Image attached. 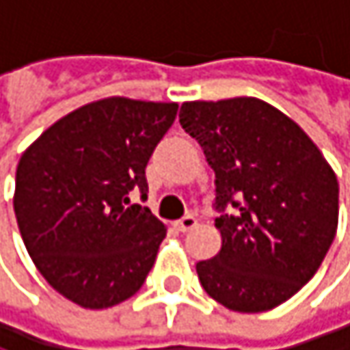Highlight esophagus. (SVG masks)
<instances>
[{
  "mask_svg": "<svg viewBox=\"0 0 350 350\" xmlns=\"http://www.w3.org/2000/svg\"><path fill=\"white\" fill-rule=\"evenodd\" d=\"M174 226H176L178 232H191V230H195L199 226V221H197L195 215H187V217H183L180 221H176Z\"/></svg>",
  "mask_w": 350,
  "mask_h": 350,
  "instance_id": "obj_1",
  "label": "esophagus"
}]
</instances>
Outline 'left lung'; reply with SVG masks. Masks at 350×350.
Masks as SVG:
<instances>
[{
    "label": "left lung",
    "instance_id": "1",
    "mask_svg": "<svg viewBox=\"0 0 350 350\" xmlns=\"http://www.w3.org/2000/svg\"><path fill=\"white\" fill-rule=\"evenodd\" d=\"M180 124L215 172L221 211V250L197 262L203 289L242 314L281 306L316 275L336 236L334 170L297 122L258 98L185 102Z\"/></svg>",
    "mask_w": 350,
    "mask_h": 350
}]
</instances>
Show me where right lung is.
Listing matches in <instances>:
<instances>
[{
    "instance_id": "right-lung-1",
    "label": "right lung",
    "mask_w": 350,
    "mask_h": 350,
    "mask_svg": "<svg viewBox=\"0 0 350 350\" xmlns=\"http://www.w3.org/2000/svg\"><path fill=\"white\" fill-rule=\"evenodd\" d=\"M176 102L122 96L90 102L51 124L20 157L14 211L46 283L85 310L135 295L165 226L129 193L147 197L145 165L176 118Z\"/></svg>"
}]
</instances>
